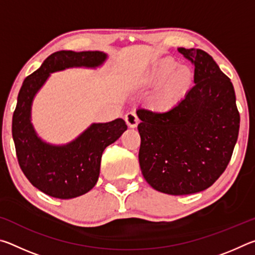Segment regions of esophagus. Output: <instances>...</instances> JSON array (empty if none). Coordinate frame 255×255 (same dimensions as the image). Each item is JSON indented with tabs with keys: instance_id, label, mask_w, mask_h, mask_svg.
<instances>
[{
	"instance_id": "34e87169",
	"label": "esophagus",
	"mask_w": 255,
	"mask_h": 255,
	"mask_svg": "<svg viewBox=\"0 0 255 255\" xmlns=\"http://www.w3.org/2000/svg\"><path fill=\"white\" fill-rule=\"evenodd\" d=\"M125 122L128 125V127L130 128H136L139 120H138L137 116L133 114V112H128V114L125 115Z\"/></svg>"
}]
</instances>
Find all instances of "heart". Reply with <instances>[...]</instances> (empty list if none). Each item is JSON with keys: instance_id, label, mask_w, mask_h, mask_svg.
Returning a JSON list of instances; mask_svg holds the SVG:
<instances>
[{"instance_id": "obj_1", "label": "heart", "mask_w": 255, "mask_h": 255, "mask_svg": "<svg viewBox=\"0 0 255 255\" xmlns=\"http://www.w3.org/2000/svg\"><path fill=\"white\" fill-rule=\"evenodd\" d=\"M195 85V73L187 65H178L172 58L162 59L140 81V86L154 90L149 109L158 115L173 114L183 105Z\"/></svg>"}]
</instances>
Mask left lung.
Here are the masks:
<instances>
[{
	"instance_id": "left-lung-1",
	"label": "left lung",
	"mask_w": 255,
	"mask_h": 255,
	"mask_svg": "<svg viewBox=\"0 0 255 255\" xmlns=\"http://www.w3.org/2000/svg\"><path fill=\"white\" fill-rule=\"evenodd\" d=\"M195 65V85L180 109L158 115L139 109L138 158L150 187L167 195L202 191L226 170L239 137L234 86L209 54L179 48Z\"/></svg>"
}]
</instances>
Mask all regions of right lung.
Instances as JSON below:
<instances>
[{"instance_id":"obj_1","label":"right lung","mask_w":255,"mask_h":255,"mask_svg":"<svg viewBox=\"0 0 255 255\" xmlns=\"http://www.w3.org/2000/svg\"><path fill=\"white\" fill-rule=\"evenodd\" d=\"M102 51L60 50L45 59L36 72L25 77L12 118V136L19 165L33 187L59 199H71L90 191L99 179L102 153L127 129L123 119L93 124L64 146L46 144L30 123L34 94L49 73L68 67H97L105 62Z\"/></svg>"}]
</instances>
